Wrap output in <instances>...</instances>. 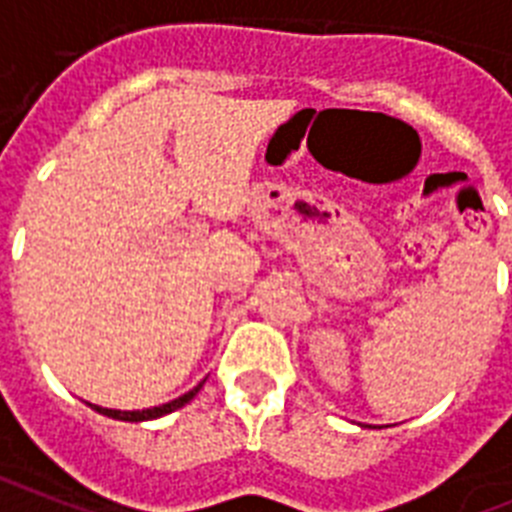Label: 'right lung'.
I'll use <instances>...</instances> for the list:
<instances>
[{
    "label": "right lung",
    "mask_w": 512,
    "mask_h": 512,
    "mask_svg": "<svg viewBox=\"0 0 512 512\" xmlns=\"http://www.w3.org/2000/svg\"><path fill=\"white\" fill-rule=\"evenodd\" d=\"M203 381L198 386H193V389L188 391V394H182V397L172 399V402L167 404H159V407H151V410H133V412H121V410H108V407H97V404H90L92 410H97L100 415L105 417H113V420H126V422H144V420H157V417L162 415H170V412L180 410V407H185V404L190 402V399L201 391Z\"/></svg>",
    "instance_id": "obj_1"
}]
</instances>
